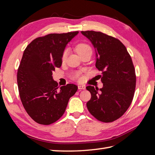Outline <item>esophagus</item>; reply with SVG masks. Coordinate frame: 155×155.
Masks as SVG:
<instances>
[{"mask_svg": "<svg viewBox=\"0 0 155 155\" xmlns=\"http://www.w3.org/2000/svg\"><path fill=\"white\" fill-rule=\"evenodd\" d=\"M78 89H80V90H81V89L84 90L85 88H86V87H85L84 85H78Z\"/></svg>", "mask_w": 155, "mask_h": 155, "instance_id": "34e87169", "label": "esophagus"}]
</instances>
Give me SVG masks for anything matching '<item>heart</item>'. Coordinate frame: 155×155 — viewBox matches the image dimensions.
<instances>
[{"instance_id": "b5f03b06", "label": "heart", "mask_w": 155, "mask_h": 155, "mask_svg": "<svg viewBox=\"0 0 155 155\" xmlns=\"http://www.w3.org/2000/svg\"><path fill=\"white\" fill-rule=\"evenodd\" d=\"M76 51H77V53L79 54L81 57L82 56L87 54V53H92L93 50H92V48L87 43H79L76 46ZM68 54V50L65 49L62 54L61 59L62 62H64L67 59ZM73 78L77 80H79L81 78V72H76L73 74Z\"/></svg>"}]
</instances>
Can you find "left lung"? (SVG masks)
Listing matches in <instances>:
<instances>
[{
    "label": "left lung",
    "mask_w": 155,
    "mask_h": 155,
    "mask_svg": "<svg viewBox=\"0 0 155 155\" xmlns=\"http://www.w3.org/2000/svg\"><path fill=\"white\" fill-rule=\"evenodd\" d=\"M97 49L96 67L102 72L103 87H87L91 98L87 107L93 116L103 123L121 117L133 99L136 74L132 58L118 39L99 31H81Z\"/></svg>",
    "instance_id": "8db88e82"
}]
</instances>
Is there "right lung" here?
<instances>
[{
  "mask_svg": "<svg viewBox=\"0 0 155 155\" xmlns=\"http://www.w3.org/2000/svg\"><path fill=\"white\" fill-rule=\"evenodd\" d=\"M78 33L48 34L34 39L25 48L18 68V88L23 107L36 123L48 125L58 120L77 91L74 84L58 86L52 75L61 67L66 45Z\"/></svg>",
  "mask_w": 155,
  "mask_h": 155,
  "instance_id": "add662e5",
  "label": "right lung"
}]
</instances>
